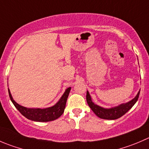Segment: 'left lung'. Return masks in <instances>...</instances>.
I'll return each mask as SVG.
<instances>
[{"label":"left lung","mask_w":149,"mask_h":149,"mask_svg":"<svg viewBox=\"0 0 149 149\" xmlns=\"http://www.w3.org/2000/svg\"><path fill=\"white\" fill-rule=\"evenodd\" d=\"M140 90L138 92L136 96L131 100L130 101L125 103L120 104L117 106L112 107L110 108H102V107L100 106V105H97L95 102H92V97H91L89 92L86 91V102H87L88 105L90 107L91 109L92 110L94 113H95L96 116L100 119H108V120H114V119H117L125 115V113L133 106L137 102L139 97Z\"/></svg>","instance_id":"obj_1"}]
</instances>
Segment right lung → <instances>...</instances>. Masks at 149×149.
Here are the masks:
<instances>
[{"label": "right lung", "mask_w": 149, "mask_h": 149, "mask_svg": "<svg viewBox=\"0 0 149 149\" xmlns=\"http://www.w3.org/2000/svg\"><path fill=\"white\" fill-rule=\"evenodd\" d=\"M70 89H71V87L67 88L65 91L64 94L62 95L60 99L55 105L46 108H26V107L20 105L19 104L15 102V100L13 99L9 89H8V94H9L10 99L14 106L24 117L30 120L34 121V122H46L55 120L63 114L65 108L66 102H67L68 97L70 93Z\"/></svg>", "instance_id": "add662e5"}]
</instances>
